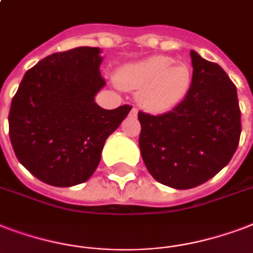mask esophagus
Returning a JSON list of instances; mask_svg holds the SVG:
<instances>
[{
    "mask_svg": "<svg viewBox=\"0 0 253 253\" xmlns=\"http://www.w3.org/2000/svg\"><path fill=\"white\" fill-rule=\"evenodd\" d=\"M130 114L132 115V117H136V114H138V110L135 109V107H132V109H131V111H130Z\"/></svg>",
    "mask_w": 253,
    "mask_h": 253,
    "instance_id": "34e87169",
    "label": "esophagus"
}]
</instances>
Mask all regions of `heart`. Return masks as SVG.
I'll return each mask as SVG.
<instances>
[{"instance_id": "heart-1", "label": "heart", "mask_w": 253, "mask_h": 253, "mask_svg": "<svg viewBox=\"0 0 253 253\" xmlns=\"http://www.w3.org/2000/svg\"><path fill=\"white\" fill-rule=\"evenodd\" d=\"M115 82L123 90L138 91L136 101L146 111L163 114L184 101L192 84V71L171 57L151 55L119 67Z\"/></svg>"}]
</instances>
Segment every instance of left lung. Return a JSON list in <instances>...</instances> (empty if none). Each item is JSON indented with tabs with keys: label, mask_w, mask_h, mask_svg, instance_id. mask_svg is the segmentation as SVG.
<instances>
[{
	"label": "left lung",
	"mask_w": 253,
	"mask_h": 253,
	"mask_svg": "<svg viewBox=\"0 0 253 253\" xmlns=\"http://www.w3.org/2000/svg\"><path fill=\"white\" fill-rule=\"evenodd\" d=\"M192 84L172 111H139V148L157 182L188 190L213 178L238 148L242 122L238 91L217 63L191 50Z\"/></svg>",
	"instance_id": "obj_1"
}]
</instances>
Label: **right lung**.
<instances>
[{
    "label": "right lung",
    "instance_id": "add662e5",
    "mask_svg": "<svg viewBox=\"0 0 253 253\" xmlns=\"http://www.w3.org/2000/svg\"><path fill=\"white\" fill-rule=\"evenodd\" d=\"M101 53L81 46L47 55L26 71L11 101L9 136L15 157L46 184L86 182L106 139L130 113L128 105L105 110L94 101L106 84Z\"/></svg>",
    "mask_w": 253,
    "mask_h": 253
}]
</instances>
